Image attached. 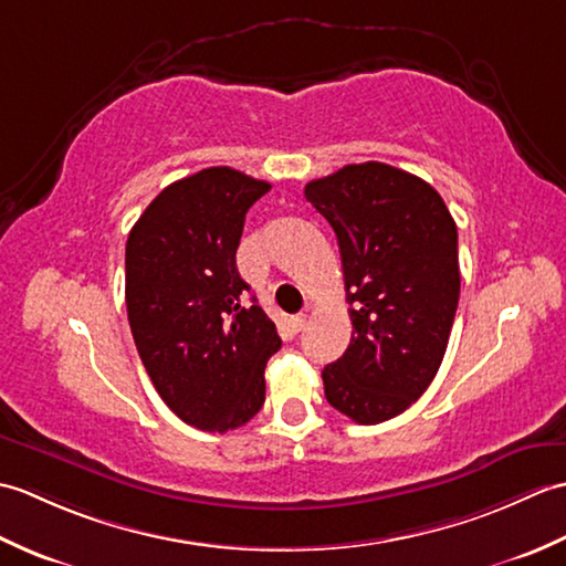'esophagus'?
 Here are the masks:
<instances>
[{
	"instance_id": "1",
	"label": "esophagus",
	"mask_w": 566,
	"mask_h": 566,
	"mask_svg": "<svg viewBox=\"0 0 566 566\" xmlns=\"http://www.w3.org/2000/svg\"><path fill=\"white\" fill-rule=\"evenodd\" d=\"M290 323H292V331H296V333H298V331H302V328L306 326V314H296V316H292V321H290Z\"/></svg>"
}]
</instances>
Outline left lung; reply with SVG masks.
<instances>
[{"label": "left lung", "mask_w": 566, "mask_h": 566, "mask_svg": "<svg viewBox=\"0 0 566 566\" xmlns=\"http://www.w3.org/2000/svg\"><path fill=\"white\" fill-rule=\"evenodd\" d=\"M338 238L355 335L323 367L326 399L355 423L403 413L448 350L460 258L457 226L423 179L384 163L345 165L306 185Z\"/></svg>", "instance_id": "8db88e82"}]
</instances>
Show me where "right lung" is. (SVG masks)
<instances>
[{
    "instance_id": "right-lung-1",
    "label": "right lung",
    "mask_w": 566,
    "mask_h": 566,
    "mask_svg": "<svg viewBox=\"0 0 566 566\" xmlns=\"http://www.w3.org/2000/svg\"><path fill=\"white\" fill-rule=\"evenodd\" d=\"M270 185L209 167L165 187L126 240V308L153 387L185 423L226 432L264 403L274 323L243 302L235 268L248 209Z\"/></svg>"
}]
</instances>
